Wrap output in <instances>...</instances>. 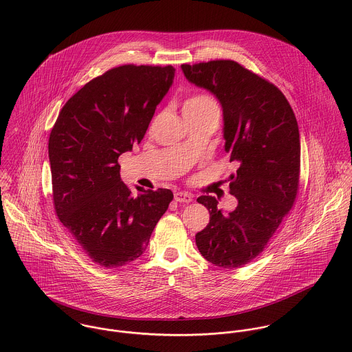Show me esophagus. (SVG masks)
<instances>
[{
    "label": "esophagus",
    "mask_w": 352,
    "mask_h": 352,
    "mask_svg": "<svg viewBox=\"0 0 352 352\" xmlns=\"http://www.w3.org/2000/svg\"><path fill=\"white\" fill-rule=\"evenodd\" d=\"M194 199V195L190 194V192H186V191H180V192H176L175 194V201H179V203H190Z\"/></svg>",
    "instance_id": "34e87169"
}]
</instances>
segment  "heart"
Listing matches in <instances>:
<instances>
[{
	"label": "heart",
	"mask_w": 352,
	"mask_h": 352,
	"mask_svg": "<svg viewBox=\"0 0 352 352\" xmlns=\"http://www.w3.org/2000/svg\"><path fill=\"white\" fill-rule=\"evenodd\" d=\"M194 111V109H210V111H215L218 112V104L214 100L211 96L208 95H194L190 99H187L184 102L183 111Z\"/></svg>",
	"instance_id": "1"
}]
</instances>
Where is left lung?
Instances as JSON below:
<instances>
[{
    "label": "left lung",
    "mask_w": 352,
    "mask_h": 352,
    "mask_svg": "<svg viewBox=\"0 0 352 352\" xmlns=\"http://www.w3.org/2000/svg\"><path fill=\"white\" fill-rule=\"evenodd\" d=\"M186 78L222 107L225 151L239 169L229 176L237 207L218 210L214 197L198 201L210 212L195 236L201 256L222 268H237L264 251L293 207L300 184L301 144L296 115L271 82L234 60L182 65Z\"/></svg>",
    "instance_id": "1"
}]
</instances>
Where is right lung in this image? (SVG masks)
<instances>
[{
    "label": "right lung",
    "instance_id": "obj_1",
    "mask_svg": "<svg viewBox=\"0 0 352 352\" xmlns=\"http://www.w3.org/2000/svg\"><path fill=\"white\" fill-rule=\"evenodd\" d=\"M173 66L123 65L85 84L60 109L49 140L56 215L78 245L105 268L140 257L173 199L170 190L120 179L118 158L133 151L173 84Z\"/></svg>",
    "mask_w": 352,
    "mask_h": 352
}]
</instances>
